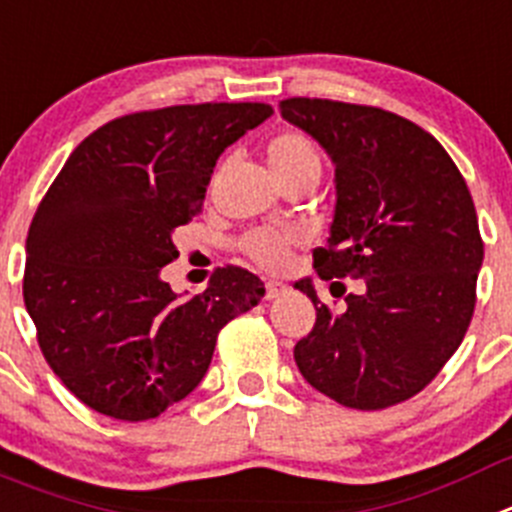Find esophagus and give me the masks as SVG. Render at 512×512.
<instances>
[{
  "mask_svg": "<svg viewBox=\"0 0 512 512\" xmlns=\"http://www.w3.org/2000/svg\"><path fill=\"white\" fill-rule=\"evenodd\" d=\"M287 292V287L284 284H279V281H266V299H279L281 294Z\"/></svg>",
  "mask_w": 512,
  "mask_h": 512,
  "instance_id": "obj_1",
  "label": "esophagus"
}]
</instances>
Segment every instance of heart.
Returning a JSON list of instances; mask_svg holds the SVG:
<instances>
[{"label": "heart", "instance_id": "obj_1", "mask_svg": "<svg viewBox=\"0 0 512 512\" xmlns=\"http://www.w3.org/2000/svg\"><path fill=\"white\" fill-rule=\"evenodd\" d=\"M266 162L281 187L294 180L317 182L322 175V152L302 131H281L271 137L266 142ZM294 241H297L294 231L261 228V231L248 233L243 248L264 269H281L287 264L289 248Z\"/></svg>", "mask_w": 512, "mask_h": 512}]
</instances>
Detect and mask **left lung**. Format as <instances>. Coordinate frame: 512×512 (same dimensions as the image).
I'll use <instances>...</instances> for the list:
<instances>
[{
	"label": "left lung",
	"instance_id": "left-lung-1",
	"mask_svg": "<svg viewBox=\"0 0 512 512\" xmlns=\"http://www.w3.org/2000/svg\"><path fill=\"white\" fill-rule=\"evenodd\" d=\"M279 106L335 164V215L314 269L325 281L363 279L342 312L309 279L294 284L317 309L294 360L332 401L388 409L429 386L470 327L485 256L475 203L452 157L414 121L327 98Z\"/></svg>",
	"mask_w": 512,
	"mask_h": 512
}]
</instances>
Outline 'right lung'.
I'll return each instance as SVG.
<instances>
[{"instance_id": "right-lung-1", "label": "right lung", "mask_w": 512, "mask_h": 512, "mask_svg": "<svg viewBox=\"0 0 512 512\" xmlns=\"http://www.w3.org/2000/svg\"><path fill=\"white\" fill-rule=\"evenodd\" d=\"M274 114L266 103L142 111L83 139L27 233L25 307L42 355L98 414L147 421L198 388L223 325L266 294L218 269L182 297L162 279L172 236L200 213L220 154Z\"/></svg>"}]
</instances>
